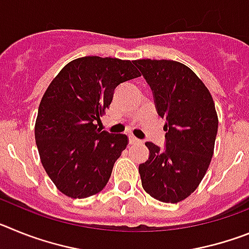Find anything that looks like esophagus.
<instances>
[{
	"label": "esophagus",
	"mask_w": 249,
	"mask_h": 249,
	"mask_svg": "<svg viewBox=\"0 0 249 249\" xmlns=\"http://www.w3.org/2000/svg\"><path fill=\"white\" fill-rule=\"evenodd\" d=\"M128 138H129V143H131V144H137V143H140V142H141L138 138H136L135 136H132V135H129Z\"/></svg>",
	"instance_id": "34e87169"
}]
</instances>
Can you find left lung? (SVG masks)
Returning a JSON list of instances; mask_svg holds the SVG:
<instances>
[{"label":"left lung","mask_w":249,"mask_h":249,"mask_svg":"<svg viewBox=\"0 0 249 249\" xmlns=\"http://www.w3.org/2000/svg\"><path fill=\"white\" fill-rule=\"evenodd\" d=\"M156 108L166 120V147L146 142L149 157L138 167L143 190L166 203L192 195L214 151L218 117L210 91L186 65L171 59H137Z\"/></svg>","instance_id":"1"}]
</instances>
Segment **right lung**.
I'll use <instances>...</instances> for the list:
<instances>
[{
    "instance_id": "right-lung-1",
    "label": "right lung",
    "mask_w": 249,
    "mask_h": 249,
    "mask_svg": "<svg viewBox=\"0 0 249 249\" xmlns=\"http://www.w3.org/2000/svg\"><path fill=\"white\" fill-rule=\"evenodd\" d=\"M133 61L80 57L65 66L46 89L35 138L46 173L67 197L101 192L114 162L128 144L126 135L97 128L118 85L141 76Z\"/></svg>"
}]
</instances>
